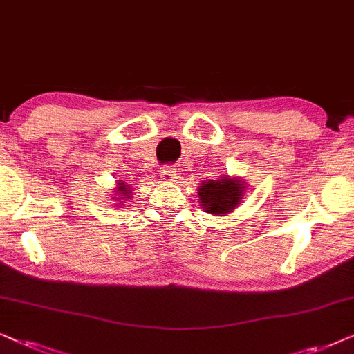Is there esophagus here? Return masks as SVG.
Listing matches in <instances>:
<instances>
[{
  "label": "esophagus",
  "instance_id": "34e87169",
  "mask_svg": "<svg viewBox=\"0 0 354 354\" xmlns=\"http://www.w3.org/2000/svg\"><path fill=\"white\" fill-rule=\"evenodd\" d=\"M158 174H160V178H162V181H165V183H171L174 178H176V171H174V169L169 168V167L160 168Z\"/></svg>",
  "mask_w": 354,
  "mask_h": 354
}]
</instances>
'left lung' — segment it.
<instances>
[{
	"label": "left lung",
	"instance_id": "obj_1",
	"mask_svg": "<svg viewBox=\"0 0 354 354\" xmlns=\"http://www.w3.org/2000/svg\"><path fill=\"white\" fill-rule=\"evenodd\" d=\"M246 187L241 178L223 174L216 180L202 181L197 187V196L207 214L221 216L233 212L241 204Z\"/></svg>",
	"mask_w": 354,
	"mask_h": 354
}]
</instances>
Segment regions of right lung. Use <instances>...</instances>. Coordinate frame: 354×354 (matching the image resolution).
<instances>
[{"mask_svg": "<svg viewBox=\"0 0 354 354\" xmlns=\"http://www.w3.org/2000/svg\"><path fill=\"white\" fill-rule=\"evenodd\" d=\"M113 196H115L113 204H118V207L126 205L129 202L131 197H133V187L126 185L124 181H118L116 187H115V194Z\"/></svg>", "mask_w": 354, "mask_h": 354, "instance_id": "1", "label": "right lung"}]
</instances>
